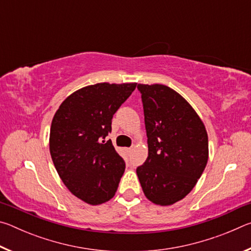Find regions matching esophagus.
I'll return each mask as SVG.
<instances>
[{
	"mask_svg": "<svg viewBox=\"0 0 251 251\" xmlns=\"http://www.w3.org/2000/svg\"><path fill=\"white\" fill-rule=\"evenodd\" d=\"M126 151H127V152H130L131 151H133V148H131V147L130 148H126Z\"/></svg>",
	"mask_w": 251,
	"mask_h": 251,
	"instance_id": "esophagus-1",
	"label": "esophagus"
}]
</instances>
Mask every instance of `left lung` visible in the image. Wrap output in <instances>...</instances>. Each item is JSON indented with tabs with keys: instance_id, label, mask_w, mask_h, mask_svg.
I'll list each match as a JSON object with an SVG mask.
<instances>
[{
	"instance_id": "obj_1",
	"label": "left lung",
	"mask_w": 251,
	"mask_h": 251,
	"mask_svg": "<svg viewBox=\"0 0 251 251\" xmlns=\"http://www.w3.org/2000/svg\"><path fill=\"white\" fill-rule=\"evenodd\" d=\"M142 94L148 157L137 167L146 198L169 206L197 184L208 160V135L188 101L161 84H138Z\"/></svg>"
}]
</instances>
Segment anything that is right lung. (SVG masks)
Here are the masks:
<instances>
[{
  "instance_id": "right-lung-1",
  "label": "right lung",
  "mask_w": 251,
  "mask_h": 251,
  "mask_svg": "<svg viewBox=\"0 0 251 251\" xmlns=\"http://www.w3.org/2000/svg\"><path fill=\"white\" fill-rule=\"evenodd\" d=\"M137 83H97L79 88L59 105L50 131V152L70 192L90 205L115 195L125 161L105 137L112 118Z\"/></svg>"
}]
</instances>
